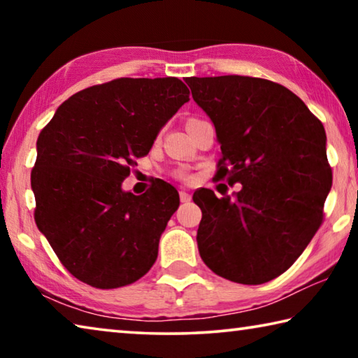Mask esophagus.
Listing matches in <instances>:
<instances>
[{"mask_svg": "<svg viewBox=\"0 0 358 358\" xmlns=\"http://www.w3.org/2000/svg\"><path fill=\"white\" fill-rule=\"evenodd\" d=\"M180 201L181 202H189L191 201V194L187 191H180Z\"/></svg>", "mask_w": 358, "mask_h": 358, "instance_id": "34e87169", "label": "esophagus"}]
</instances>
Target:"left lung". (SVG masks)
<instances>
[{
    "mask_svg": "<svg viewBox=\"0 0 358 358\" xmlns=\"http://www.w3.org/2000/svg\"><path fill=\"white\" fill-rule=\"evenodd\" d=\"M186 83L216 128L217 180L243 185L232 199L194 192L202 210L201 257L229 281L275 280L324 220L333 178L324 124L299 96L265 78L187 77Z\"/></svg>",
    "mask_w": 358,
    "mask_h": 358,
    "instance_id": "left-lung-1",
    "label": "left lung"
}]
</instances>
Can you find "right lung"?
Listing matches in <instances>:
<instances>
[{
	"label": "right lung",
	"mask_w": 358,
	"mask_h": 358,
	"mask_svg": "<svg viewBox=\"0 0 358 358\" xmlns=\"http://www.w3.org/2000/svg\"><path fill=\"white\" fill-rule=\"evenodd\" d=\"M187 101L189 90L177 77H121L71 96L41 131L31 172L34 220L77 280L117 289L156 262L178 192L156 180L134 196L121 183Z\"/></svg>",
	"instance_id": "right-lung-1"
}]
</instances>
